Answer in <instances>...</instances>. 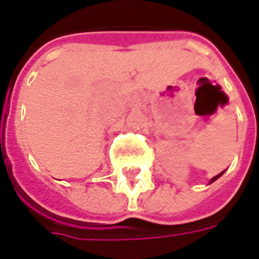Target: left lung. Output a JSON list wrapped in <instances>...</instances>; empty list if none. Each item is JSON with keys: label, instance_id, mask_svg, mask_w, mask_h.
<instances>
[{"label": "left lung", "instance_id": "left-lung-1", "mask_svg": "<svg viewBox=\"0 0 259 259\" xmlns=\"http://www.w3.org/2000/svg\"><path fill=\"white\" fill-rule=\"evenodd\" d=\"M223 172H225V170H223ZM223 172H222V174L217 175V176H215V178H212L211 182H209V183H212V182H215V180H217V179H219V178H221V176H222V175H223Z\"/></svg>", "mask_w": 259, "mask_h": 259}]
</instances>
